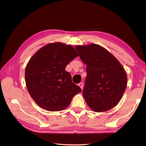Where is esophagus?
<instances>
[{
    "label": "esophagus",
    "instance_id": "obj_1",
    "mask_svg": "<svg viewBox=\"0 0 146 146\" xmlns=\"http://www.w3.org/2000/svg\"><path fill=\"white\" fill-rule=\"evenodd\" d=\"M78 86H80V88H82V90H83V83H82V82H81V83H80L79 84H78Z\"/></svg>",
    "mask_w": 146,
    "mask_h": 146
}]
</instances>
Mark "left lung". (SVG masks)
I'll return each mask as SVG.
<instances>
[{
    "mask_svg": "<svg viewBox=\"0 0 146 146\" xmlns=\"http://www.w3.org/2000/svg\"><path fill=\"white\" fill-rule=\"evenodd\" d=\"M75 48L86 64L83 91L86 104L97 112L111 109L119 103L126 89L127 77L124 68L110 52L98 44Z\"/></svg>",
    "mask_w": 146,
    "mask_h": 146,
    "instance_id": "1",
    "label": "left lung"
}]
</instances>
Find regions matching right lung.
Returning <instances> with one entry per match:
<instances>
[{
  "label": "right lung",
  "mask_w": 146,
  "mask_h": 146,
  "mask_svg": "<svg viewBox=\"0 0 146 146\" xmlns=\"http://www.w3.org/2000/svg\"><path fill=\"white\" fill-rule=\"evenodd\" d=\"M78 56L71 45L54 42L44 46L31 58L26 68V84L39 107L51 111L64 110L74 96L82 92L65 71L67 64Z\"/></svg>",
  "instance_id": "obj_1"
}]
</instances>
